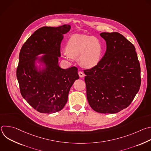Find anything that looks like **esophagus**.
I'll use <instances>...</instances> for the list:
<instances>
[{"instance_id":"34e87169","label":"esophagus","mask_w":151,"mask_h":151,"mask_svg":"<svg viewBox=\"0 0 151 151\" xmlns=\"http://www.w3.org/2000/svg\"><path fill=\"white\" fill-rule=\"evenodd\" d=\"M78 74H79V76L80 78H83L84 76H85L84 73L82 72H81V71H79L78 72Z\"/></svg>"}]
</instances>
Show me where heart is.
Instances as JSON below:
<instances>
[{
	"mask_svg": "<svg viewBox=\"0 0 151 151\" xmlns=\"http://www.w3.org/2000/svg\"><path fill=\"white\" fill-rule=\"evenodd\" d=\"M63 57L70 60L79 57L81 66L91 69L99 63L102 54V45L99 39L94 36L75 34L68 41L66 49L61 52Z\"/></svg>",
	"mask_w": 151,
	"mask_h": 151,
	"instance_id": "obj_1",
	"label": "heart"
}]
</instances>
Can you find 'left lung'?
<instances>
[{
	"label": "left lung",
	"mask_w": 151,
	"mask_h": 151,
	"mask_svg": "<svg viewBox=\"0 0 151 151\" xmlns=\"http://www.w3.org/2000/svg\"><path fill=\"white\" fill-rule=\"evenodd\" d=\"M100 35L106 51L95 67L84 70L87 100L97 112L116 114L130 104L140 89V63L134 46L123 35Z\"/></svg>",
	"instance_id": "obj_1"
}]
</instances>
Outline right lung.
<instances>
[{
    "label": "right lung",
    "instance_id": "right-lung-1",
    "mask_svg": "<svg viewBox=\"0 0 151 151\" xmlns=\"http://www.w3.org/2000/svg\"><path fill=\"white\" fill-rule=\"evenodd\" d=\"M69 24L42 27L35 31L20 50L17 78L23 97L40 113L60 111L70 89L79 79L78 69H62L58 64L60 45Z\"/></svg>",
    "mask_w": 151,
    "mask_h": 151
}]
</instances>
